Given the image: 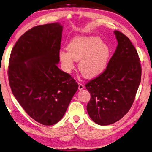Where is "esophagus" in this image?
Listing matches in <instances>:
<instances>
[{"label":"esophagus","instance_id":"1","mask_svg":"<svg viewBox=\"0 0 152 152\" xmlns=\"http://www.w3.org/2000/svg\"><path fill=\"white\" fill-rule=\"evenodd\" d=\"M84 88V86L82 84H81V83L78 82V89H79V90H82Z\"/></svg>","mask_w":152,"mask_h":152}]
</instances>
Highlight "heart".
Returning <instances> with one entry per match:
<instances>
[{
	"label": "heart",
	"mask_w": 152,
	"mask_h": 152,
	"mask_svg": "<svg viewBox=\"0 0 152 152\" xmlns=\"http://www.w3.org/2000/svg\"><path fill=\"white\" fill-rule=\"evenodd\" d=\"M111 48L96 36L74 37L68 45V49L61 50L59 57L64 70L70 72L80 61L79 70L86 78H92L102 74L107 66L111 56Z\"/></svg>",
	"instance_id": "b5f03b06"
}]
</instances>
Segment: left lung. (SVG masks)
<instances>
[{"mask_svg": "<svg viewBox=\"0 0 152 152\" xmlns=\"http://www.w3.org/2000/svg\"><path fill=\"white\" fill-rule=\"evenodd\" d=\"M114 34L118 45L106 69L86 84L91 95L88 113L99 125L114 123L129 112L141 81L137 50L123 33L116 30Z\"/></svg>", "mask_w": 152, "mask_h": 152, "instance_id": "8db88e82", "label": "left lung"}]
</instances>
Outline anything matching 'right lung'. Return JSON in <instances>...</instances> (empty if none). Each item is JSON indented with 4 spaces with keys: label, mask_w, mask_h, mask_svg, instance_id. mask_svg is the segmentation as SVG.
<instances>
[{
    "label": "right lung",
    "mask_w": 152,
    "mask_h": 152,
    "mask_svg": "<svg viewBox=\"0 0 152 152\" xmlns=\"http://www.w3.org/2000/svg\"><path fill=\"white\" fill-rule=\"evenodd\" d=\"M62 31L58 22L34 27L17 41L9 60L14 96L29 117L46 126L63 117L78 88L76 80L56 66Z\"/></svg>",
    "instance_id": "1"
}]
</instances>
